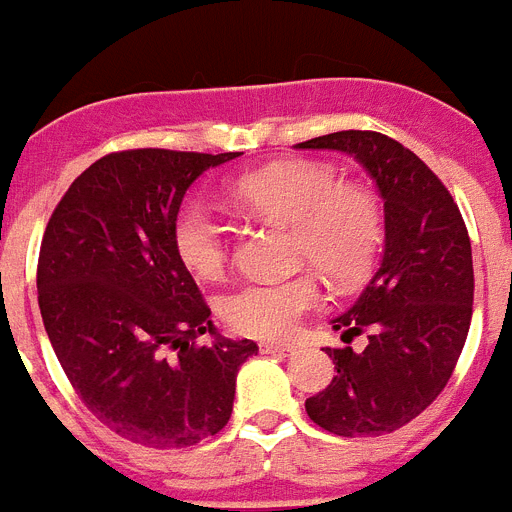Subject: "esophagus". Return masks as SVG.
<instances>
[{
    "mask_svg": "<svg viewBox=\"0 0 512 512\" xmlns=\"http://www.w3.org/2000/svg\"><path fill=\"white\" fill-rule=\"evenodd\" d=\"M264 354H274V356H295L297 348L295 346H284V343H264L261 346Z\"/></svg>",
    "mask_w": 512,
    "mask_h": 512,
    "instance_id": "1",
    "label": "esophagus"
}]
</instances>
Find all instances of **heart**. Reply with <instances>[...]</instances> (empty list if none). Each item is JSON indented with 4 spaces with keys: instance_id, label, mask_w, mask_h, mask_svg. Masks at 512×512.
Masks as SVG:
<instances>
[{
    "instance_id": "b5f03b06",
    "label": "heart",
    "mask_w": 512,
    "mask_h": 512,
    "mask_svg": "<svg viewBox=\"0 0 512 512\" xmlns=\"http://www.w3.org/2000/svg\"><path fill=\"white\" fill-rule=\"evenodd\" d=\"M230 200L277 223L292 225V251L336 284L361 279L382 246V207L369 189L343 184L338 171L318 161H282L243 174ZM174 248L182 264L212 279L228 261V228L202 200L184 202L174 220ZM323 302L312 274L251 279L220 300L223 320L241 336L287 341L307 312Z\"/></svg>"
}]
</instances>
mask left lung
<instances>
[{
  "label": "left lung",
  "mask_w": 512,
  "mask_h": 512,
  "mask_svg": "<svg viewBox=\"0 0 512 512\" xmlns=\"http://www.w3.org/2000/svg\"><path fill=\"white\" fill-rule=\"evenodd\" d=\"M354 156L384 202V251L359 300L330 320L351 341L325 348L338 374L305 410L336 436L392 433L423 413L449 382L472 323V243L449 189L397 140L341 130L297 143Z\"/></svg>",
  "instance_id": "obj_1"
}]
</instances>
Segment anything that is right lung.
<instances>
[{
    "instance_id": "add662e5",
    "label": "right lung",
    "mask_w": 512,
    "mask_h": 512,
    "mask_svg": "<svg viewBox=\"0 0 512 512\" xmlns=\"http://www.w3.org/2000/svg\"><path fill=\"white\" fill-rule=\"evenodd\" d=\"M241 153H110L53 210L38 261L45 333L81 402L117 436L184 449L223 431L259 346L217 333L174 248L184 194ZM200 335L211 343L197 347Z\"/></svg>"
}]
</instances>
